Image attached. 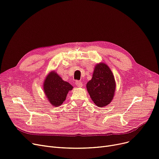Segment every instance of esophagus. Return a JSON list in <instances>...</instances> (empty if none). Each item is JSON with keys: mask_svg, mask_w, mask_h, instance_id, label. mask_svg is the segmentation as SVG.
<instances>
[{"mask_svg": "<svg viewBox=\"0 0 159 159\" xmlns=\"http://www.w3.org/2000/svg\"><path fill=\"white\" fill-rule=\"evenodd\" d=\"M75 84L77 85L78 87H82V82L80 80H76L75 81Z\"/></svg>", "mask_w": 159, "mask_h": 159, "instance_id": "obj_1", "label": "esophagus"}]
</instances>
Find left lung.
Returning <instances> with one entry per match:
<instances>
[{
	"instance_id": "1",
	"label": "left lung",
	"mask_w": 159,
	"mask_h": 159,
	"mask_svg": "<svg viewBox=\"0 0 159 159\" xmlns=\"http://www.w3.org/2000/svg\"><path fill=\"white\" fill-rule=\"evenodd\" d=\"M86 88L92 100L99 107L110 104L113 99L116 82L112 72L104 63L98 64L92 79L87 82Z\"/></svg>"
}]
</instances>
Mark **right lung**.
<instances>
[{"instance_id": "right-lung-1", "label": "right lung", "mask_w": 159, "mask_h": 159, "mask_svg": "<svg viewBox=\"0 0 159 159\" xmlns=\"http://www.w3.org/2000/svg\"><path fill=\"white\" fill-rule=\"evenodd\" d=\"M73 88L70 83L63 80L55 71L50 72L43 82L45 94L54 107H58L62 104L69 91L71 90Z\"/></svg>"}]
</instances>
